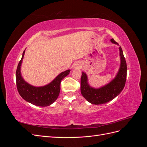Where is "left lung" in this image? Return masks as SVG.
I'll return each instance as SVG.
<instances>
[{"mask_svg": "<svg viewBox=\"0 0 147 147\" xmlns=\"http://www.w3.org/2000/svg\"><path fill=\"white\" fill-rule=\"evenodd\" d=\"M111 42L118 43L113 38ZM119 55L121 57V65L119 72L113 80L107 85L99 89H94L90 86L85 73L82 72L81 77V92L82 96L89 102L95 105L105 104L116 97L122 91L125 86L127 76V65L122 48L119 47Z\"/></svg>", "mask_w": 147, "mask_h": 147, "instance_id": "left-lung-1", "label": "left lung"}]
</instances>
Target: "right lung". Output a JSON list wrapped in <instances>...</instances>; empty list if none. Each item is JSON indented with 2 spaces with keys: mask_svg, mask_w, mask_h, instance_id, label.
<instances>
[{
  "mask_svg": "<svg viewBox=\"0 0 147 147\" xmlns=\"http://www.w3.org/2000/svg\"><path fill=\"white\" fill-rule=\"evenodd\" d=\"M19 62L16 72V87L20 96L27 102L37 106L47 107L53 104L59 96L61 90V82L70 73L67 70L61 73L54 80L45 86L35 87L26 83L21 75L20 68L24 55Z\"/></svg>",
  "mask_w": 147,
  "mask_h": 147,
  "instance_id": "right-lung-1",
  "label": "right lung"
}]
</instances>
